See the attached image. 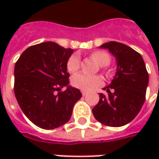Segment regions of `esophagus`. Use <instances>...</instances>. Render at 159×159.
I'll return each instance as SVG.
<instances>
[{
	"label": "esophagus",
	"mask_w": 159,
	"mask_h": 159,
	"mask_svg": "<svg viewBox=\"0 0 159 159\" xmlns=\"http://www.w3.org/2000/svg\"><path fill=\"white\" fill-rule=\"evenodd\" d=\"M81 94H82V95H86L88 93L86 91H81Z\"/></svg>",
	"instance_id": "1"
}]
</instances>
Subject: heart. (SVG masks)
Returning <instances> with one entry per match:
<instances>
[{"label": "heart", "instance_id": "obj_1", "mask_svg": "<svg viewBox=\"0 0 159 159\" xmlns=\"http://www.w3.org/2000/svg\"><path fill=\"white\" fill-rule=\"evenodd\" d=\"M92 58L101 66H106L111 62L110 55L105 51H95L91 54ZM80 65V58L79 55L74 54L70 56L67 61V69L70 72H74L79 70ZM71 84L73 87L83 91H89L102 84V80L100 77L89 75L83 72L77 73L71 78Z\"/></svg>", "mask_w": 159, "mask_h": 159}]
</instances>
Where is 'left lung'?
I'll return each mask as SVG.
<instances>
[{
  "label": "left lung",
  "mask_w": 159,
  "mask_h": 159,
  "mask_svg": "<svg viewBox=\"0 0 159 159\" xmlns=\"http://www.w3.org/2000/svg\"><path fill=\"white\" fill-rule=\"evenodd\" d=\"M116 58L117 71L112 81L100 94L92 111L97 121L108 126H122L134 119L143 105L149 74L142 56L130 47L116 41L100 46Z\"/></svg>",
  "instance_id": "left-lung-1"
}]
</instances>
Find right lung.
Wrapping results in <instances>:
<instances>
[{
	"instance_id": "add662e5",
	"label": "right lung",
	"mask_w": 159,
	"mask_h": 159,
	"mask_svg": "<svg viewBox=\"0 0 159 159\" xmlns=\"http://www.w3.org/2000/svg\"><path fill=\"white\" fill-rule=\"evenodd\" d=\"M73 53L53 41L29 47L16 61L14 70L16 98L34 125L50 130L70 120L72 109L81 98L69 85L67 61ZM66 87L64 91H61Z\"/></svg>"
}]
</instances>
